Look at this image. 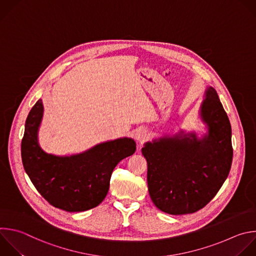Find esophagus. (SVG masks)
I'll use <instances>...</instances> for the list:
<instances>
[{
  "label": "esophagus",
  "instance_id": "34e87169",
  "mask_svg": "<svg viewBox=\"0 0 256 256\" xmlns=\"http://www.w3.org/2000/svg\"><path fill=\"white\" fill-rule=\"evenodd\" d=\"M148 136V130H144V128H140L136 130V140L140 142H144V140H146Z\"/></svg>",
  "mask_w": 256,
  "mask_h": 256
}]
</instances>
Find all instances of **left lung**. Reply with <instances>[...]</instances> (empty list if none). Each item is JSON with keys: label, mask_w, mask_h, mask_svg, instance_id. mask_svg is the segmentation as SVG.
<instances>
[{"label": "left lung", "mask_w": 256, "mask_h": 256, "mask_svg": "<svg viewBox=\"0 0 256 256\" xmlns=\"http://www.w3.org/2000/svg\"><path fill=\"white\" fill-rule=\"evenodd\" d=\"M207 132L164 136L146 142L148 187L160 211L183 215L205 207L228 177L233 156L231 126L216 90L209 86L199 112Z\"/></svg>", "instance_id": "1"}]
</instances>
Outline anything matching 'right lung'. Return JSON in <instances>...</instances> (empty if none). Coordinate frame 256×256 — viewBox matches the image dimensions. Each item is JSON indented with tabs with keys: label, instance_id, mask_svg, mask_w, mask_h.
Returning a JSON list of instances; mask_svg holds the SVG:
<instances>
[{
	"label": "right lung",
	"instance_id": "1",
	"mask_svg": "<svg viewBox=\"0 0 256 256\" xmlns=\"http://www.w3.org/2000/svg\"><path fill=\"white\" fill-rule=\"evenodd\" d=\"M43 112L39 100L26 120L21 154L27 175L44 199L56 208L81 212L96 207L108 192L116 166L136 152V142L120 138L77 154H47L38 142Z\"/></svg>",
	"mask_w": 256,
	"mask_h": 256
}]
</instances>
